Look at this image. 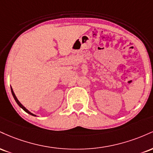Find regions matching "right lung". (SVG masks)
Segmentation results:
<instances>
[{
	"label": "right lung",
	"instance_id": "right-lung-1",
	"mask_svg": "<svg viewBox=\"0 0 153 153\" xmlns=\"http://www.w3.org/2000/svg\"><path fill=\"white\" fill-rule=\"evenodd\" d=\"M10 90H11V93H12V95H13V98H14V99H15V101H16V102L17 103V104L19 105V106L21 107V108H22L23 110L24 111H25L26 112V113H28L29 114H30V115H32V116H34V117H36V115H35V114H32L31 113V112H30L29 111V110L28 109H26V108H25V107H24V106H23V105L22 104V103H20V101H19L18 100V99H17L16 98V95H15V94H14V92H13V89H12V88H10Z\"/></svg>",
	"mask_w": 153,
	"mask_h": 153
}]
</instances>
